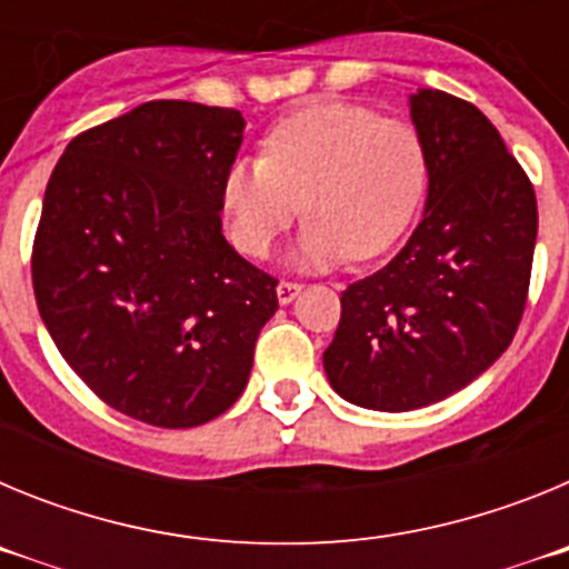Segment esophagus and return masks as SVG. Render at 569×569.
Wrapping results in <instances>:
<instances>
[{"label": "esophagus", "instance_id": "1", "mask_svg": "<svg viewBox=\"0 0 569 569\" xmlns=\"http://www.w3.org/2000/svg\"><path fill=\"white\" fill-rule=\"evenodd\" d=\"M299 290H301L299 281L281 279V281H279V288H276V296H279L281 305H290V301H293L296 296H299Z\"/></svg>", "mask_w": 569, "mask_h": 569}]
</instances>
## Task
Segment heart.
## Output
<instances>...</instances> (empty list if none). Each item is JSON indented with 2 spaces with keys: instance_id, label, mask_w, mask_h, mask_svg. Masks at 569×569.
I'll return each mask as SVG.
<instances>
[{
  "instance_id": "1",
  "label": "heart",
  "mask_w": 569,
  "mask_h": 569,
  "mask_svg": "<svg viewBox=\"0 0 569 569\" xmlns=\"http://www.w3.org/2000/svg\"><path fill=\"white\" fill-rule=\"evenodd\" d=\"M427 148L405 119L321 102L276 122L261 159H239L222 182L236 248L268 256L299 213L310 264L373 259L413 222L427 190Z\"/></svg>"
}]
</instances>
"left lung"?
I'll list each match as a JSON object with an SVG mask.
<instances>
[{
  "label": "left lung",
  "instance_id": "left-lung-1",
  "mask_svg": "<svg viewBox=\"0 0 569 569\" xmlns=\"http://www.w3.org/2000/svg\"><path fill=\"white\" fill-rule=\"evenodd\" d=\"M410 113L430 164L425 216L385 268L341 293L325 350L336 393L387 413L453 396L510 347L539 230L530 176L476 104L419 90Z\"/></svg>",
  "mask_w": 569,
  "mask_h": 569
}]
</instances>
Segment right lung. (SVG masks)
<instances>
[{"instance_id":"obj_1","label":"right lung","mask_w":569,"mask_h":569,"mask_svg":"<svg viewBox=\"0 0 569 569\" xmlns=\"http://www.w3.org/2000/svg\"><path fill=\"white\" fill-rule=\"evenodd\" d=\"M241 128L233 108L144 102L82 130L44 190L30 253L39 316L73 373L144 425L222 416L279 310V279L222 236Z\"/></svg>"}]
</instances>
